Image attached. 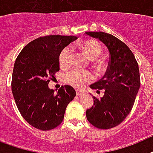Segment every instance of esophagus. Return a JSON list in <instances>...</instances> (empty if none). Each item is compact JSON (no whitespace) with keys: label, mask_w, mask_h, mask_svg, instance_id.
<instances>
[{"label":"esophagus","mask_w":153,"mask_h":153,"mask_svg":"<svg viewBox=\"0 0 153 153\" xmlns=\"http://www.w3.org/2000/svg\"><path fill=\"white\" fill-rule=\"evenodd\" d=\"M85 94V93L84 92H81V91H76V96H82Z\"/></svg>","instance_id":"obj_1"}]
</instances>
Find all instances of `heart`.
<instances>
[{"mask_svg":"<svg viewBox=\"0 0 153 153\" xmlns=\"http://www.w3.org/2000/svg\"><path fill=\"white\" fill-rule=\"evenodd\" d=\"M80 48L85 52L87 56L91 60H95L100 55L102 52L101 46L97 41L88 40L80 45ZM73 55V48L70 46H65L60 51L59 54V63L62 67H65L70 64L71 58ZM93 79V75L88 71L80 70L73 68L65 73V81L67 84L73 85L75 88H80L84 87L87 83Z\"/></svg>","mask_w":153,"mask_h":153,"instance_id":"heart-1","label":"heart"}]
</instances>
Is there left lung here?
Returning a JSON list of instances; mask_svg holds the SVG:
<instances>
[{"label":"left lung","mask_w":153,"mask_h":153,"mask_svg":"<svg viewBox=\"0 0 153 153\" xmlns=\"http://www.w3.org/2000/svg\"><path fill=\"white\" fill-rule=\"evenodd\" d=\"M86 35L100 40L109 52L106 73L90 88L105 89L103 97H93L94 104L86 111L93 126L108 129L120 125L131 112L140 85L138 64L133 53L123 41L103 32H87Z\"/></svg>","instance_id":"8db88e82"}]
</instances>
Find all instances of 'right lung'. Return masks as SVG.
<instances>
[{
    "label": "right lung",
    "instance_id": "obj_1",
    "mask_svg": "<svg viewBox=\"0 0 153 153\" xmlns=\"http://www.w3.org/2000/svg\"><path fill=\"white\" fill-rule=\"evenodd\" d=\"M74 36L50 35L29 42L19 53L12 76V92L19 112L37 129L55 128L63 121L68 103L76 97L70 85L61 86L57 93L48 88L59 68V54Z\"/></svg>",
    "mask_w": 153,
    "mask_h": 153
}]
</instances>
